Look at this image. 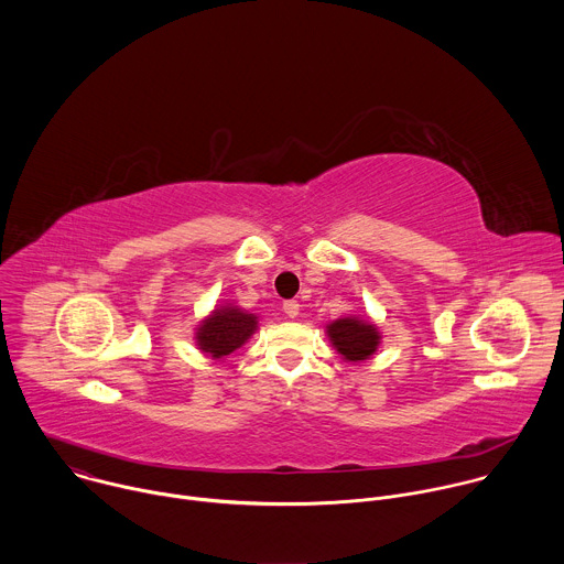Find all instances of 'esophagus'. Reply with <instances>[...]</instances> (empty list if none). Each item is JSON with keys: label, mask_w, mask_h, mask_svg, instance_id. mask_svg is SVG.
<instances>
[{"label": "esophagus", "mask_w": 564, "mask_h": 564, "mask_svg": "<svg viewBox=\"0 0 564 564\" xmlns=\"http://www.w3.org/2000/svg\"><path fill=\"white\" fill-rule=\"evenodd\" d=\"M299 310H301L299 301H285V303H283V312H285L290 318L299 316Z\"/></svg>", "instance_id": "34e87169"}]
</instances>
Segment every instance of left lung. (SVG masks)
Instances as JSON below:
<instances>
[{
    "mask_svg": "<svg viewBox=\"0 0 564 564\" xmlns=\"http://www.w3.org/2000/svg\"><path fill=\"white\" fill-rule=\"evenodd\" d=\"M326 337L346 364H364L381 346V333L375 321L355 314L330 321Z\"/></svg>",
    "mask_w": 564,
    "mask_h": 564,
    "instance_id": "obj_1",
    "label": "left lung"
}]
</instances>
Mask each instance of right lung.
I'll list each match as a JSON object with an SVG mask.
<instances>
[{
    "label": "right lung",
    "instance_id": "obj_1",
    "mask_svg": "<svg viewBox=\"0 0 564 564\" xmlns=\"http://www.w3.org/2000/svg\"><path fill=\"white\" fill-rule=\"evenodd\" d=\"M259 330V314L248 312L236 303L216 305L194 328L196 348L214 359L225 361L234 350L246 346Z\"/></svg>",
    "mask_w": 564,
    "mask_h": 564
}]
</instances>
